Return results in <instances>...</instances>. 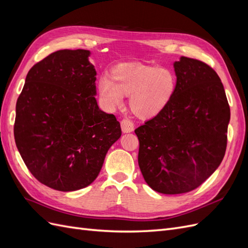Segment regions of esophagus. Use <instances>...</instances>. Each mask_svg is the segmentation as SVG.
<instances>
[{
  "label": "esophagus",
  "mask_w": 248,
  "mask_h": 248,
  "mask_svg": "<svg viewBox=\"0 0 248 248\" xmlns=\"http://www.w3.org/2000/svg\"><path fill=\"white\" fill-rule=\"evenodd\" d=\"M121 128L122 131L124 133H128V132H132L134 129V125L132 123V121L128 119H123L121 121Z\"/></svg>",
  "instance_id": "esophagus-1"
}]
</instances>
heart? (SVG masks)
<instances>
[{
    "label": "heart",
    "mask_w": 248,
    "mask_h": 248,
    "mask_svg": "<svg viewBox=\"0 0 248 248\" xmlns=\"http://www.w3.org/2000/svg\"><path fill=\"white\" fill-rule=\"evenodd\" d=\"M109 77H102L97 84L104 104L117 108L123 104L124 96H129V108L140 119L158 115L176 90L174 73L166 67L122 63L110 70Z\"/></svg>",
    "instance_id": "obj_1"
}]
</instances>
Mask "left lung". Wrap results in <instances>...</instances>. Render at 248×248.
<instances>
[{"label":"left lung","mask_w":248,"mask_h":248,"mask_svg":"<svg viewBox=\"0 0 248 248\" xmlns=\"http://www.w3.org/2000/svg\"><path fill=\"white\" fill-rule=\"evenodd\" d=\"M174 68L172 98L134 130L142 177L164 194L191 191L213 174L226 153L231 118L223 85L211 67L181 57Z\"/></svg>","instance_id":"1"}]
</instances>
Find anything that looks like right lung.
I'll use <instances>...</instances> for the list:
<instances>
[{
    "label": "right lung",
    "mask_w": 248,
    "mask_h": 248,
    "mask_svg": "<svg viewBox=\"0 0 248 248\" xmlns=\"http://www.w3.org/2000/svg\"><path fill=\"white\" fill-rule=\"evenodd\" d=\"M86 49H62L35 64L16 102L14 140L31 174L59 191L85 188L121 137L97 104L96 70Z\"/></svg>",
    "instance_id": "add662e5"
}]
</instances>
